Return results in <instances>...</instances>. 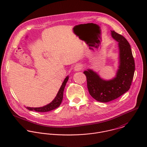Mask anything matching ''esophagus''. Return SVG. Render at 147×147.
I'll return each mask as SVG.
<instances>
[{
  "label": "esophagus",
  "instance_id": "1",
  "mask_svg": "<svg viewBox=\"0 0 147 147\" xmlns=\"http://www.w3.org/2000/svg\"><path fill=\"white\" fill-rule=\"evenodd\" d=\"M82 69V65L81 63H77L76 65H75L74 67V70L76 71H78L81 70Z\"/></svg>",
  "mask_w": 147,
  "mask_h": 147
}]
</instances>
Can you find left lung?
Here are the masks:
<instances>
[{
	"label": "left lung",
	"instance_id": "1",
	"mask_svg": "<svg viewBox=\"0 0 147 147\" xmlns=\"http://www.w3.org/2000/svg\"><path fill=\"white\" fill-rule=\"evenodd\" d=\"M111 34L118 42L119 51V66L115 77L111 80H105L92 69H88L84 71L87 79L89 94L100 102L114 100L128 91L135 69L131 46L128 41L114 30H111Z\"/></svg>",
	"mask_w": 147,
	"mask_h": 147
}]
</instances>
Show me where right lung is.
Here are the masks:
<instances>
[{
  "instance_id": "1",
  "label": "right lung",
  "mask_w": 147,
  "mask_h": 147,
  "mask_svg": "<svg viewBox=\"0 0 147 147\" xmlns=\"http://www.w3.org/2000/svg\"><path fill=\"white\" fill-rule=\"evenodd\" d=\"M69 80V76H67L65 79L64 80L63 83L62 84V85L61 88H59V92L55 97V98L52 100V102L48 104L47 105H45L43 107H27V109L29 110L30 111H35L36 112H48L50 111L51 110H53L57 107H59L60 106L62 99H63V90L65 87L66 86V84Z\"/></svg>"
}]
</instances>
